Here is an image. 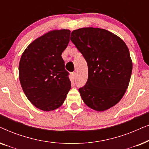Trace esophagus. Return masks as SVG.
Here are the masks:
<instances>
[{
  "instance_id": "34e87169",
  "label": "esophagus",
  "mask_w": 149,
  "mask_h": 149,
  "mask_svg": "<svg viewBox=\"0 0 149 149\" xmlns=\"http://www.w3.org/2000/svg\"><path fill=\"white\" fill-rule=\"evenodd\" d=\"M72 76L73 79H75V78H76V76H77V73L75 72H72Z\"/></svg>"
}]
</instances>
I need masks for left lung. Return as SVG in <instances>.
<instances>
[{
	"instance_id": "left-lung-1",
	"label": "left lung",
	"mask_w": 149,
	"mask_h": 149,
	"mask_svg": "<svg viewBox=\"0 0 149 149\" xmlns=\"http://www.w3.org/2000/svg\"><path fill=\"white\" fill-rule=\"evenodd\" d=\"M70 40L88 66V79L79 89L87 107L104 111L121 100L129 85L132 61L125 42L105 29L82 28L71 32Z\"/></svg>"
}]
</instances>
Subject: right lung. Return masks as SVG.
I'll list each match as a JSON object with an SVG mask.
<instances>
[{
  "label": "right lung",
  "instance_id": "add662e5",
  "mask_svg": "<svg viewBox=\"0 0 149 149\" xmlns=\"http://www.w3.org/2000/svg\"><path fill=\"white\" fill-rule=\"evenodd\" d=\"M67 29L49 31L32 41L22 55L19 78L34 107L51 111L62 105L71 88L62 52L70 41Z\"/></svg>",
  "mask_w": 149,
  "mask_h": 149
}]
</instances>
